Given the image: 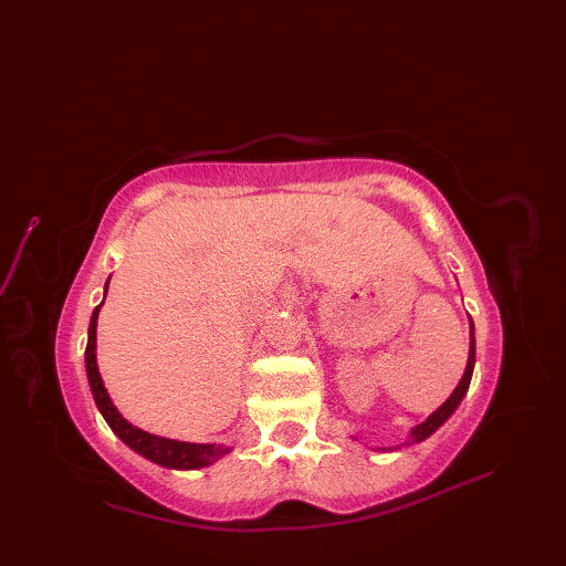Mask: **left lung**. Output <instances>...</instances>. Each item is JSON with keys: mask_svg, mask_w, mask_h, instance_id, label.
I'll use <instances>...</instances> for the list:
<instances>
[{"mask_svg": "<svg viewBox=\"0 0 566 566\" xmlns=\"http://www.w3.org/2000/svg\"><path fill=\"white\" fill-rule=\"evenodd\" d=\"M472 369H474V325H472V318H470V350H468V365H465V371H463V376H461V380H459V385H457V390L450 395V399L444 401L438 410H433L422 424L410 429L408 440H406L403 444L427 440L433 431H438L444 422H448V420L452 418V412L459 408V403L463 401V397H465V392H468V388H470ZM397 448H401V444H397Z\"/></svg>", "mask_w": 566, "mask_h": 566, "instance_id": "8db88e82", "label": "left lung"}]
</instances>
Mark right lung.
I'll use <instances>...</instances> for the list:
<instances>
[{
	"mask_svg": "<svg viewBox=\"0 0 566 566\" xmlns=\"http://www.w3.org/2000/svg\"><path fill=\"white\" fill-rule=\"evenodd\" d=\"M107 286L109 280L105 282V295H107ZM105 303V301H103ZM103 303L94 310L92 321H88V339H86V350H84V367H86V378H88V388H92L94 401L101 410V415L105 418V422L109 424V429L122 438L128 448L137 454H142L144 459L154 461L163 468H171V470H197V468H206L216 461H220L224 454L231 452V448L227 444H216V442H186V440H171V438H163L156 433H148L135 424H130L118 408L112 403L105 382L101 378L98 371V363H96V325H98V312L103 307Z\"/></svg>",
	"mask_w": 566,
	"mask_h": 566,
	"instance_id": "add662e5",
	"label": "right lung"
}]
</instances>
